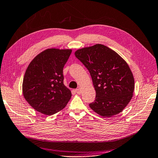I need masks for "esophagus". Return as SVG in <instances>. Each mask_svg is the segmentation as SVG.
Wrapping results in <instances>:
<instances>
[{
	"instance_id": "1",
	"label": "esophagus",
	"mask_w": 158,
	"mask_h": 158,
	"mask_svg": "<svg viewBox=\"0 0 158 158\" xmlns=\"http://www.w3.org/2000/svg\"><path fill=\"white\" fill-rule=\"evenodd\" d=\"M75 91H76V93H78V94H80V93H81V89H76L75 90Z\"/></svg>"
}]
</instances>
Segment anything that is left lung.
I'll return each instance as SVG.
<instances>
[{
    "label": "left lung",
    "instance_id": "1",
    "mask_svg": "<svg viewBox=\"0 0 158 158\" xmlns=\"http://www.w3.org/2000/svg\"><path fill=\"white\" fill-rule=\"evenodd\" d=\"M75 56L89 71L95 87V99L90 108L104 117L121 112L134 90V76L125 60L102 44L79 49Z\"/></svg>",
    "mask_w": 158,
    "mask_h": 158
}]
</instances>
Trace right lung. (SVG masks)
<instances>
[{
  "label": "right lung",
  "mask_w": 158,
  "mask_h": 158,
  "mask_svg": "<svg viewBox=\"0 0 158 158\" xmlns=\"http://www.w3.org/2000/svg\"><path fill=\"white\" fill-rule=\"evenodd\" d=\"M72 51L50 48L39 54L28 65L22 92L35 110L52 115L63 110L68 103L72 93L63 84V70Z\"/></svg>",
  "instance_id": "right-lung-1"
}]
</instances>
